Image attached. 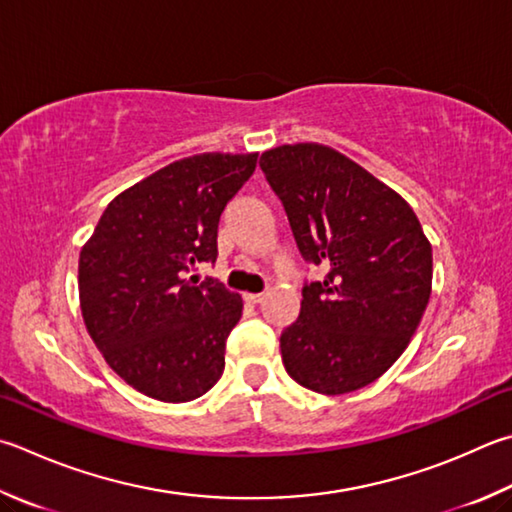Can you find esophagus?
Here are the masks:
<instances>
[{
  "instance_id": "34e87169",
  "label": "esophagus",
  "mask_w": 512,
  "mask_h": 512,
  "mask_svg": "<svg viewBox=\"0 0 512 512\" xmlns=\"http://www.w3.org/2000/svg\"><path fill=\"white\" fill-rule=\"evenodd\" d=\"M244 300L248 304H259V302H264V293H246Z\"/></svg>"
}]
</instances>
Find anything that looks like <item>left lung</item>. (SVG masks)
<instances>
[{
  "instance_id": "8db88e82",
  "label": "left lung",
  "mask_w": 512,
  "mask_h": 512,
  "mask_svg": "<svg viewBox=\"0 0 512 512\" xmlns=\"http://www.w3.org/2000/svg\"><path fill=\"white\" fill-rule=\"evenodd\" d=\"M304 259L327 268L304 284L280 338L295 383L338 396L374 383L401 358L432 293V244L401 194L322 143L259 159Z\"/></svg>"
}]
</instances>
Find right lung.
Masks as SVG:
<instances>
[{
    "label": "right lung",
    "mask_w": 512,
    "mask_h": 512,
    "mask_svg": "<svg viewBox=\"0 0 512 512\" xmlns=\"http://www.w3.org/2000/svg\"><path fill=\"white\" fill-rule=\"evenodd\" d=\"M257 152H203L145 176L109 201L80 250V311L116 374L163 403H188L224 374L241 295L185 273L217 259L226 203L255 172Z\"/></svg>",
    "instance_id": "add662e5"
}]
</instances>
